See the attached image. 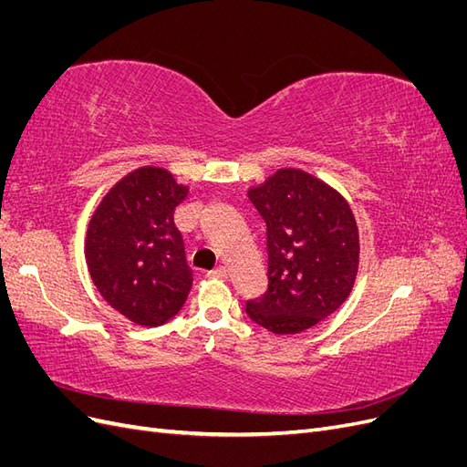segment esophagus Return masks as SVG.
Masks as SVG:
<instances>
[{
  "label": "esophagus",
  "instance_id": "1",
  "mask_svg": "<svg viewBox=\"0 0 467 467\" xmlns=\"http://www.w3.org/2000/svg\"><path fill=\"white\" fill-rule=\"evenodd\" d=\"M208 276H212V278H228V268H225V266H216L214 271L208 273Z\"/></svg>",
  "mask_w": 467,
  "mask_h": 467
}]
</instances>
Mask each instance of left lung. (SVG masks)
I'll return each mask as SVG.
<instances>
[{
    "mask_svg": "<svg viewBox=\"0 0 467 467\" xmlns=\"http://www.w3.org/2000/svg\"><path fill=\"white\" fill-rule=\"evenodd\" d=\"M249 201L266 223L268 288L245 312L276 335L302 333L341 307L355 285V216L341 194L300 169H280Z\"/></svg>",
    "mask_w": 467,
    "mask_h": 467,
    "instance_id": "1",
    "label": "left lung"
}]
</instances>
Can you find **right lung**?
I'll return each instance as SVG.
<instances>
[{"label": "right lung", "mask_w": 467, "mask_h": 467, "mask_svg": "<svg viewBox=\"0 0 467 467\" xmlns=\"http://www.w3.org/2000/svg\"><path fill=\"white\" fill-rule=\"evenodd\" d=\"M189 189L161 167H140L112 187L89 222L93 285L119 314L158 327L179 314L192 286L173 214Z\"/></svg>", "instance_id": "1"}]
</instances>
